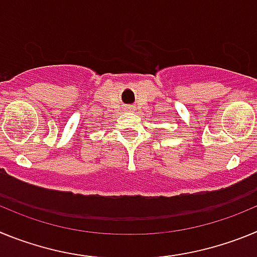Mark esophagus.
I'll return each instance as SVG.
<instances>
[{
	"mask_svg": "<svg viewBox=\"0 0 257 257\" xmlns=\"http://www.w3.org/2000/svg\"><path fill=\"white\" fill-rule=\"evenodd\" d=\"M127 109H130V108H127Z\"/></svg>",
	"mask_w": 257,
	"mask_h": 257,
	"instance_id": "esophagus-1",
	"label": "esophagus"
}]
</instances>
